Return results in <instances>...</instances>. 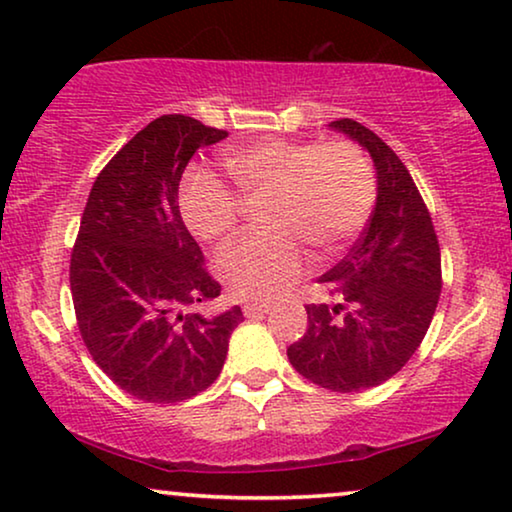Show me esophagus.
<instances>
[{"label":"esophagus","instance_id":"esophagus-1","mask_svg":"<svg viewBox=\"0 0 512 512\" xmlns=\"http://www.w3.org/2000/svg\"><path fill=\"white\" fill-rule=\"evenodd\" d=\"M270 310V305H265V303H247L242 307V312H244V317L247 319H254V317H263L265 312Z\"/></svg>","mask_w":512,"mask_h":512}]
</instances>
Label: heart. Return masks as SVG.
<instances>
[{
	"mask_svg": "<svg viewBox=\"0 0 512 512\" xmlns=\"http://www.w3.org/2000/svg\"><path fill=\"white\" fill-rule=\"evenodd\" d=\"M226 167L237 194L212 177L191 179L181 195V214L202 242H221L237 228L242 202H263L268 233L242 237L223 251L216 272L237 300L265 303L296 284L305 254L317 261L340 256L373 214L377 181L370 160L352 142L261 139L230 151Z\"/></svg>",
	"mask_w": 512,
	"mask_h": 512,
	"instance_id": "1",
	"label": "heart"
}]
</instances>
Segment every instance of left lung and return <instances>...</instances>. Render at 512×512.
Masks as SVG:
<instances>
[{"label": "left lung", "instance_id": "8db88e82", "mask_svg": "<svg viewBox=\"0 0 512 512\" xmlns=\"http://www.w3.org/2000/svg\"><path fill=\"white\" fill-rule=\"evenodd\" d=\"M370 153L377 198L352 251L319 277L328 303L307 305V333L286 349L319 387L349 394L394 377L422 345L440 296V247L431 214L401 158L366 125H328Z\"/></svg>", "mask_w": 512, "mask_h": 512}]
</instances>
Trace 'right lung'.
Listing matches in <instances>:
<instances>
[{
  "instance_id": "1",
  "label": "right lung",
  "mask_w": 512,
  "mask_h": 512,
  "mask_svg": "<svg viewBox=\"0 0 512 512\" xmlns=\"http://www.w3.org/2000/svg\"><path fill=\"white\" fill-rule=\"evenodd\" d=\"M184 114L139 130L97 174L69 286L90 356L125 394L179 403L219 377L240 307L191 312L221 293L179 212V181L202 146L226 139Z\"/></svg>"
}]
</instances>
